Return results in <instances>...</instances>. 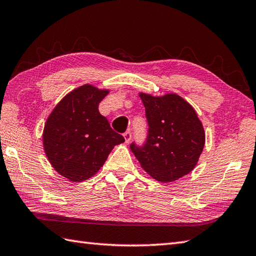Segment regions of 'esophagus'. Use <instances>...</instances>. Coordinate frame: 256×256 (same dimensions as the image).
Returning a JSON list of instances; mask_svg holds the SVG:
<instances>
[{
  "label": "esophagus",
  "mask_w": 256,
  "mask_h": 256,
  "mask_svg": "<svg viewBox=\"0 0 256 256\" xmlns=\"http://www.w3.org/2000/svg\"><path fill=\"white\" fill-rule=\"evenodd\" d=\"M123 136H124V140H125V143H128L130 141H131L132 134H131V132H130V131H126V132L123 134Z\"/></svg>",
  "instance_id": "1"
}]
</instances>
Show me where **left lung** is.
<instances>
[{"label":"left lung","instance_id":"left-lung-1","mask_svg":"<svg viewBox=\"0 0 256 256\" xmlns=\"http://www.w3.org/2000/svg\"><path fill=\"white\" fill-rule=\"evenodd\" d=\"M148 123L144 146L131 144L141 168L158 182H173L192 172L205 144V132L194 108L178 94L140 92Z\"/></svg>","mask_w":256,"mask_h":256}]
</instances>
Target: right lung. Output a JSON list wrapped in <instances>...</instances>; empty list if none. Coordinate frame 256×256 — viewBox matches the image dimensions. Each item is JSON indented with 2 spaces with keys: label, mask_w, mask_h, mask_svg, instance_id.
I'll return each instance as SVG.
<instances>
[{
  "label": "right lung",
  "mask_w": 256,
  "mask_h": 256,
  "mask_svg": "<svg viewBox=\"0 0 256 256\" xmlns=\"http://www.w3.org/2000/svg\"><path fill=\"white\" fill-rule=\"evenodd\" d=\"M110 93L84 84L72 90L50 113L43 130V148L52 168L71 182H82L98 172L115 145L124 142L98 104Z\"/></svg>",
  "instance_id": "obj_1"
}]
</instances>
